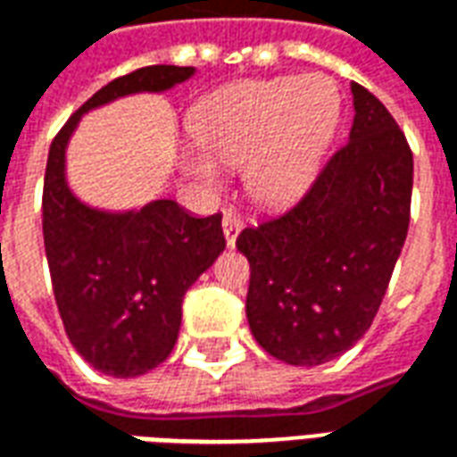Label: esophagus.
Here are the masks:
<instances>
[{"instance_id":"1","label":"esophagus","mask_w":457,"mask_h":457,"mask_svg":"<svg viewBox=\"0 0 457 457\" xmlns=\"http://www.w3.org/2000/svg\"><path fill=\"white\" fill-rule=\"evenodd\" d=\"M239 229H242V220L232 208L225 210V218H222V232H225V242H228V247H235V242H237Z\"/></svg>"}]
</instances>
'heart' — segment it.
I'll return each instance as SVG.
<instances>
[{"label": "heart", "instance_id": "obj_1", "mask_svg": "<svg viewBox=\"0 0 457 457\" xmlns=\"http://www.w3.org/2000/svg\"><path fill=\"white\" fill-rule=\"evenodd\" d=\"M340 117L336 85L320 78H271L220 87L193 110L190 134L222 166H242L259 205L284 208L316 180ZM193 179L215 183L218 170L198 154L186 156Z\"/></svg>", "mask_w": 457, "mask_h": 457}]
</instances>
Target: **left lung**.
<instances>
[{
	"label": "left lung",
	"mask_w": 457,
	"mask_h": 457,
	"mask_svg": "<svg viewBox=\"0 0 457 457\" xmlns=\"http://www.w3.org/2000/svg\"><path fill=\"white\" fill-rule=\"evenodd\" d=\"M350 141L294 208L245 228L247 320L271 357L336 360L370 330L411 218L413 154L389 110L353 83Z\"/></svg>",
	"instance_id": "left-lung-1"
}]
</instances>
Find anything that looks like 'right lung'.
Segmentation results:
<instances>
[{
	"mask_svg": "<svg viewBox=\"0 0 457 457\" xmlns=\"http://www.w3.org/2000/svg\"><path fill=\"white\" fill-rule=\"evenodd\" d=\"M193 68L146 65L87 100L55 134L44 180V245L65 333L85 362L110 377L159 367L180 330V303L225 249L222 215L193 218L176 200L104 212L65 183V146L87 110L134 93H163Z\"/></svg>",
	"mask_w": 457,
	"mask_h": 457,
	"instance_id": "1",
	"label": "right lung"
}]
</instances>
